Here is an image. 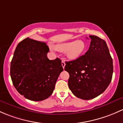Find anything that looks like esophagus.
Wrapping results in <instances>:
<instances>
[{
  "label": "esophagus",
  "mask_w": 123,
  "mask_h": 123,
  "mask_svg": "<svg viewBox=\"0 0 123 123\" xmlns=\"http://www.w3.org/2000/svg\"><path fill=\"white\" fill-rule=\"evenodd\" d=\"M65 65H66L65 62H64V60H62V67H63V68H64V67H65Z\"/></svg>",
  "instance_id": "obj_1"
}]
</instances>
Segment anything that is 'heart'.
I'll list each match as a JSON object with an SVG mask.
<instances>
[{
	"mask_svg": "<svg viewBox=\"0 0 123 123\" xmlns=\"http://www.w3.org/2000/svg\"><path fill=\"white\" fill-rule=\"evenodd\" d=\"M86 44L82 40L69 41L59 44L56 47L61 52H66V55L69 59L74 60L79 58L84 53L86 49Z\"/></svg>",
	"mask_w": 123,
	"mask_h": 123,
	"instance_id": "1",
	"label": "heart"
}]
</instances>
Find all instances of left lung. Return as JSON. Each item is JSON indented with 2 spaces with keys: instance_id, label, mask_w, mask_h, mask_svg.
<instances>
[{
  "instance_id": "1",
  "label": "left lung",
  "mask_w": 123,
  "mask_h": 123,
  "mask_svg": "<svg viewBox=\"0 0 123 123\" xmlns=\"http://www.w3.org/2000/svg\"><path fill=\"white\" fill-rule=\"evenodd\" d=\"M89 37L91 41L88 51L76 60L66 62L64 68L70 76L69 89L76 97L84 100L93 99L103 93L113 73L112 59L106 42L95 35Z\"/></svg>"
}]
</instances>
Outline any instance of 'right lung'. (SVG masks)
Returning a JSON list of instances; mask_svg holds the SVG:
<instances>
[{"label": "right lung", "instance_id": "right-lung-1", "mask_svg": "<svg viewBox=\"0 0 123 123\" xmlns=\"http://www.w3.org/2000/svg\"><path fill=\"white\" fill-rule=\"evenodd\" d=\"M45 43L26 38L16 47L11 63V77L18 92L26 99L43 101L52 94L63 70L62 61L50 60Z\"/></svg>", "mask_w": 123, "mask_h": 123}]
</instances>
